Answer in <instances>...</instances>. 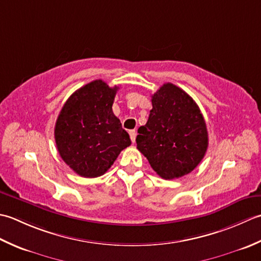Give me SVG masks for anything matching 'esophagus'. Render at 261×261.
Listing matches in <instances>:
<instances>
[{"label": "esophagus", "instance_id": "esophagus-1", "mask_svg": "<svg viewBox=\"0 0 261 261\" xmlns=\"http://www.w3.org/2000/svg\"><path fill=\"white\" fill-rule=\"evenodd\" d=\"M129 136H130L132 142L134 143L135 142V138H136V132L135 130H129Z\"/></svg>", "mask_w": 261, "mask_h": 261}]
</instances>
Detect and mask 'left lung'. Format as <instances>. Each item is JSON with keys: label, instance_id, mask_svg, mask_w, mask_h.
<instances>
[{"label": "left lung", "instance_id": "left-lung-1", "mask_svg": "<svg viewBox=\"0 0 261 261\" xmlns=\"http://www.w3.org/2000/svg\"><path fill=\"white\" fill-rule=\"evenodd\" d=\"M147 123L138 128L137 148L163 179L190 173L203 160L208 133L200 109L189 94L164 83L152 95Z\"/></svg>", "mask_w": 261, "mask_h": 261}]
</instances>
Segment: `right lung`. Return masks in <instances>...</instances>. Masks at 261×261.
Segmentation results:
<instances>
[{"label":"right lung","instance_id":"right-lung-1","mask_svg":"<svg viewBox=\"0 0 261 261\" xmlns=\"http://www.w3.org/2000/svg\"><path fill=\"white\" fill-rule=\"evenodd\" d=\"M118 87L94 80L64 103L55 125V142L63 161L84 178L107 172L130 138L113 113Z\"/></svg>","mask_w":261,"mask_h":261}]
</instances>
